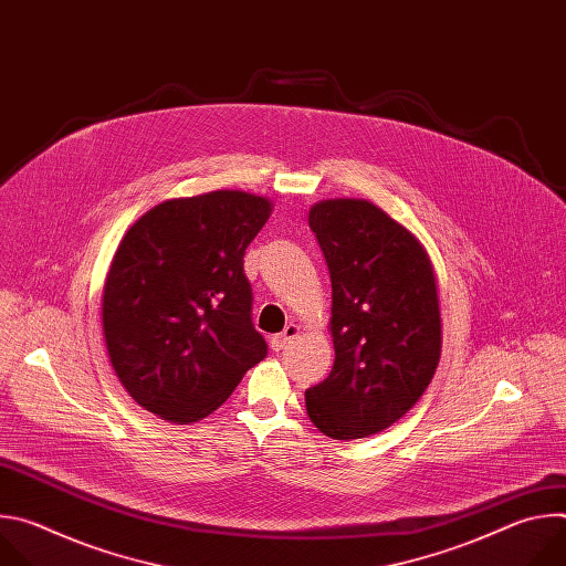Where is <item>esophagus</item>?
<instances>
[{
	"instance_id": "obj_1",
	"label": "esophagus",
	"mask_w": 566,
	"mask_h": 566,
	"mask_svg": "<svg viewBox=\"0 0 566 566\" xmlns=\"http://www.w3.org/2000/svg\"><path fill=\"white\" fill-rule=\"evenodd\" d=\"M297 334H300V327H297V325H286V329H284L282 334H277V336L271 338V349H273V352L286 349V347L291 345V340H293Z\"/></svg>"
}]
</instances>
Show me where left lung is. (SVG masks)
<instances>
[{"label":"left lung","mask_w":566,"mask_h":566,"mask_svg":"<svg viewBox=\"0 0 566 566\" xmlns=\"http://www.w3.org/2000/svg\"><path fill=\"white\" fill-rule=\"evenodd\" d=\"M308 226L332 277L336 360L306 389V415L332 439H363L406 415L434 376V269L419 239L365 199L319 201Z\"/></svg>","instance_id":"1"}]
</instances>
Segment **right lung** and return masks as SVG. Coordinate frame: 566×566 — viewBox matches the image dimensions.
<instances>
[{"label":"right lung","mask_w":566,"mask_h":566,"mask_svg":"<svg viewBox=\"0 0 566 566\" xmlns=\"http://www.w3.org/2000/svg\"><path fill=\"white\" fill-rule=\"evenodd\" d=\"M271 201L239 190L172 199L123 237L103 291L112 367L147 412L188 426L266 358L244 255Z\"/></svg>","instance_id":"add662e5"}]
</instances>
